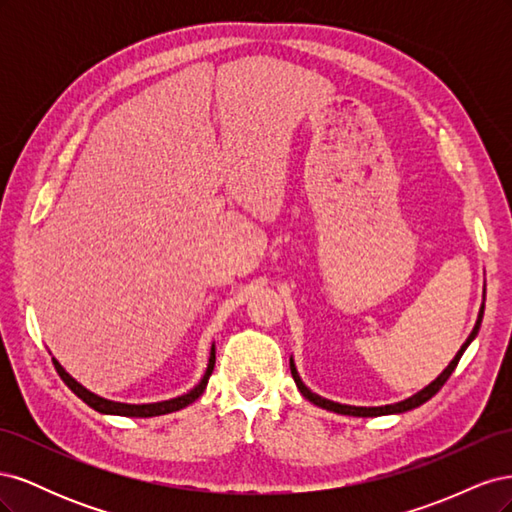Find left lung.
Instances as JSON below:
<instances>
[{
  "label": "left lung",
  "mask_w": 512,
  "mask_h": 512,
  "mask_svg": "<svg viewBox=\"0 0 512 512\" xmlns=\"http://www.w3.org/2000/svg\"><path fill=\"white\" fill-rule=\"evenodd\" d=\"M483 314H485V292H483V305H480V312H478V318H476V324H474V329H472V333L468 335V339H466V344H463L461 348H459V352L455 354V359L448 363V367L442 371V374L433 380L431 384H427L423 391H418V393H414L412 397H408V399H404V401H397V404H389V406H348V404H337V401H331V399H324V397H320V395H316V393H312L307 389V386L303 384V380H301V376H299V371H297V367H294V361H292V356H290V374H292V378H294V382H297V389L301 391V395L305 397V399H309L312 401L314 406H318V408H324V410H331V412H337V414H348V416H384V414H401V412H408V410H414V408H418V406H423L425 401H429L433 395H436L442 386H444V382L451 378V374L455 371V367H457V363H459V359H461V354L466 352V348L474 342V337L478 335V329H480V322H483Z\"/></svg>",
  "instance_id": "8db88e82"
}]
</instances>
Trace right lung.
<instances>
[{
	"label": "right lung",
	"instance_id": "1",
	"mask_svg": "<svg viewBox=\"0 0 512 512\" xmlns=\"http://www.w3.org/2000/svg\"><path fill=\"white\" fill-rule=\"evenodd\" d=\"M53 363H55V369H57V374L61 376V380H64V382L70 386V389H72V393H74L76 397H81L89 408H94V410L100 412V414H117V416L149 418V416H162V414L177 412V410H181V408H185V406L194 404V401H196L200 395H203V391L207 389V382H209L211 371H213V367H215V344L211 346V352H209V363H207V369H205V376L200 378V382L194 386V389L188 391V393L179 395V397H173V399L156 401V404H121V401L104 399V397H100V395H96V393L87 391L83 384L76 382V380L68 374V371L59 365V361L55 359V356H53Z\"/></svg>",
	"mask_w": 512,
	"mask_h": 512
}]
</instances>
